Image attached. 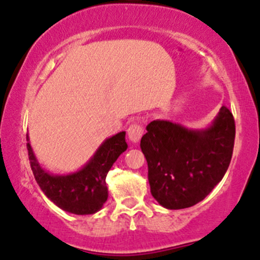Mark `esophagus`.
I'll list each match as a JSON object with an SVG mask.
<instances>
[{
  "label": "esophagus",
  "instance_id": "obj_1",
  "mask_svg": "<svg viewBox=\"0 0 260 260\" xmlns=\"http://www.w3.org/2000/svg\"><path fill=\"white\" fill-rule=\"evenodd\" d=\"M142 134H144V129L139 122H134L129 126L127 129V136H129V140L133 142V144H136V142L140 141Z\"/></svg>",
  "mask_w": 260,
  "mask_h": 260
}]
</instances>
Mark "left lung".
I'll list each match as a JSON object with an SVG mask.
<instances>
[{
    "instance_id": "left-lung-1",
    "label": "left lung",
    "mask_w": 260,
    "mask_h": 260,
    "mask_svg": "<svg viewBox=\"0 0 260 260\" xmlns=\"http://www.w3.org/2000/svg\"><path fill=\"white\" fill-rule=\"evenodd\" d=\"M140 147L149 167L151 194L167 209L192 207L219 183L233 153L236 125L220 108L206 129H187L167 120L146 126Z\"/></svg>"
}]
</instances>
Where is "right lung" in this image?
I'll use <instances>...</instances> for the list:
<instances>
[{
    "label": "right lung",
    "instance_id": "right-lung-1",
    "mask_svg": "<svg viewBox=\"0 0 260 260\" xmlns=\"http://www.w3.org/2000/svg\"><path fill=\"white\" fill-rule=\"evenodd\" d=\"M27 141H29L28 135ZM126 149L125 131H121L103 142L80 170L68 175H53L41 166L30 144L27 142L30 167L43 193L55 206L73 214H93L102 209L108 200L105 178Z\"/></svg>",
    "mask_w": 260,
    "mask_h": 260
}]
</instances>
